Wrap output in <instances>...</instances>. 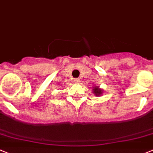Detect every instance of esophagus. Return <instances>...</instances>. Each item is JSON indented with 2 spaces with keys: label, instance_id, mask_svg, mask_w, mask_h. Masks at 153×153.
Returning a JSON list of instances; mask_svg holds the SVG:
<instances>
[{
  "label": "esophagus",
  "instance_id": "obj_1",
  "mask_svg": "<svg viewBox=\"0 0 153 153\" xmlns=\"http://www.w3.org/2000/svg\"><path fill=\"white\" fill-rule=\"evenodd\" d=\"M74 82H75V83H79L80 79L79 78H75V79H74Z\"/></svg>",
  "mask_w": 153,
  "mask_h": 153
}]
</instances>
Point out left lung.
Wrapping results in <instances>:
<instances>
[{"mask_svg":"<svg viewBox=\"0 0 153 153\" xmlns=\"http://www.w3.org/2000/svg\"><path fill=\"white\" fill-rule=\"evenodd\" d=\"M94 91H94V92L96 94H100V92H101V91H100V90H98L97 88H94Z\"/></svg>","mask_w":153,"mask_h":153,"instance_id":"1","label":"left lung"}]
</instances>
